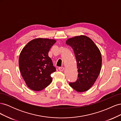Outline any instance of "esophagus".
I'll use <instances>...</instances> for the list:
<instances>
[{
    "label": "esophagus",
    "mask_w": 121,
    "mask_h": 121,
    "mask_svg": "<svg viewBox=\"0 0 121 121\" xmlns=\"http://www.w3.org/2000/svg\"><path fill=\"white\" fill-rule=\"evenodd\" d=\"M58 70H59L60 71L63 72V71H64L65 68L64 67H59V68H58Z\"/></svg>",
    "instance_id": "obj_1"
}]
</instances>
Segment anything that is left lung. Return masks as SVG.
I'll use <instances>...</instances> for the list:
<instances>
[{
    "label": "left lung",
    "instance_id": "left-lung-1",
    "mask_svg": "<svg viewBox=\"0 0 121 121\" xmlns=\"http://www.w3.org/2000/svg\"><path fill=\"white\" fill-rule=\"evenodd\" d=\"M75 54L78 69V78L69 85L79 92L89 90L96 81L102 64L101 55L93 41L85 36H76L67 40Z\"/></svg>",
    "mask_w": 121,
    "mask_h": 121
}]
</instances>
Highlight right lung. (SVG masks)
<instances>
[{
    "instance_id": "1",
    "label": "right lung",
    "mask_w": 121,
    "mask_h": 121,
    "mask_svg": "<svg viewBox=\"0 0 121 121\" xmlns=\"http://www.w3.org/2000/svg\"><path fill=\"white\" fill-rule=\"evenodd\" d=\"M56 42L53 39H35L22 50L19 60L20 70L31 90H42L52 83L51 74L56 70L48 56V52Z\"/></svg>"
}]
</instances>
